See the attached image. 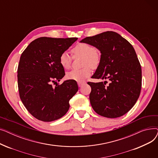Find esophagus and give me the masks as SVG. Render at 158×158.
Returning <instances> with one entry per match:
<instances>
[{"mask_svg": "<svg viewBox=\"0 0 158 158\" xmlns=\"http://www.w3.org/2000/svg\"><path fill=\"white\" fill-rule=\"evenodd\" d=\"M84 85H85V82H78V86H79V87H80V88L82 87Z\"/></svg>", "mask_w": 158, "mask_h": 158, "instance_id": "esophagus-1", "label": "esophagus"}]
</instances>
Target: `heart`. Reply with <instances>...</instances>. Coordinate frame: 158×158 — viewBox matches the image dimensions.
Segmentation results:
<instances>
[{
  "label": "heart",
  "instance_id": "1",
  "mask_svg": "<svg viewBox=\"0 0 158 158\" xmlns=\"http://www.w3.org/2000/svg\"><path fill=\"white\" fill-rule=\"evenodd\" d=\"M72 52L74 57H84L83 65L85 67L80 70H71L66 73V77L70 80L82 82L90 76L92 72L91 67L95 69L98 66L101 61L100 55L93 46L85 43H81L75 46ZM59 61L64 69H69L72 64V57L67 52H64L60 55Z\"/></svg>",
  "mask_w": 158,
  "mask_h": 158
}]
</instances>
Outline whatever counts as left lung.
I'll return each mask as SVG.
<instances>
[{"mask_svg": "<svg viewBox=\"0 0 158 158\" xmlns=\"http://www.w3.org/2000/svg\"><path fill=\"white\" fill-rule=\"evenodd\" d=\"M101 52V61L92 77L108 79L88 82L89 101L99 115L110 118L122 117L136 104L142 87V69L133 47L118 33L106 31L82 39Z\"/></svg>", "mask_w": 158, "mask_h": 158, "instance_id": "left-lung-1", "label": "left lung"}]
</instances>
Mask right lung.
Listing matches in <instances>:
<instances>
[{
  "mask_svg": "<svg viewBox=\"0 0 158 158\" xmlns=\"http://www.w3.org/2000/svg\"><path fill=\"white\" fill-rule=\"evenodd\" d=\"M77 38L41 37L32 41L22 52L18 66V86L21 101L27 111L39 120L52 122L69 110V101L78 91L77 82L64 81L60 56Z\"/></svg>",
  "mask_w": 158,
  "mask_h": 158,
  "instance_id": "right-lung-1",
  "label": "right lung"
}]
</instances>
